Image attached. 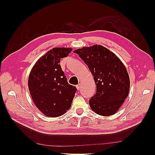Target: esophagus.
I'll return each mask as SVG.
<instances>
[{
	"instance_id": "obj_1",
	"label": "esophagus",
	"mask_w": 155,
	"mask_h": 155,
	"mask_svg": "<svg viewBox=\"0 0 155 155\" xmlns=\"http://www.w3.org/2000/svg\"><path fill=\"white\" fill-rule=\"evenodd\" d=\"M76 88H77L78 90H79V89L81 88V84L79 83L78 85H76Z\"/></svg>"
}]
</instances>
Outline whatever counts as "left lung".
Returning a JSON list of instances; mask_svg holds the SVG:
<instances>
[{
  "mask_svg": "<svg viewBox=\"0 0 155 155\" xmlns=\"http://www.w3.org/2000/svg\"><path fill=\"white\" fill-rule=\"evenodd\" d=\"M90 70L96 92L89 100L93 111L101 116L115 114L127 97L130 80L126 68L117 56L101 45L74 50Z\"/></svg>",
  "mask_w": 155,
  "mask_h": 155,
  "instance_id": "1",
  "label": "left lung"
}]
</instances>
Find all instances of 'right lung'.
Wrapping results in <instances>:
<instances>
[{"label":"right lung","instance_id":"right-lung-1","mask_svg":"<svg viewBox=\"0 0 155 155\" xmlns=\"http://www.w3.org/2000/svg\"><path fill=\"white\" fill-rule=\"evenodd\" d=\"M72 50L54 48L41 57L32 68L28 88L36 107L48 117L64 114L71 106L76 87L70 85L59 64Z\"/></svg>","mask_w":155,"mask_h":155}]
</instances>
